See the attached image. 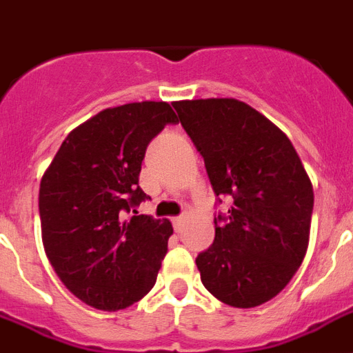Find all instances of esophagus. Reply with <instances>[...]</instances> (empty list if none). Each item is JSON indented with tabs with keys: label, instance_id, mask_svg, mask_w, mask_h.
I'll list each match as a JSON object with an SVG mask.
<instances>
[{
	"label": "esophagus",
	"instance_id": "34e87169",
	"mask_svg": "<svg viewBox=\"0 0 353 353\" xmlns=\"http://www.w3.org/2000/svg\"><path fill=\"white\" fill-rule=\"evenodd\" d=\"M171 222H173L174 231H176V232L182 231V227H183V218L182 216H174L173 220H171Z\"/></svg>",
	"mask_w": 353,
	"mask_h": 353
}]
</instances>
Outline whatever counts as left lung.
I'll return each instance as SVG.
<instances>
[{
    "instance_id": "8db88e82",
    "label": "left lung",
    "mask_w": 353,
    "mask_h": 353,
    "mask_svg": "<svg viewBox=\"0 0 353 353\" xmlns=\"http://www.w3.org/2000/svg\"><path fill=\"white\" fill-rule=\"evenodd\" d=\"M180 124L203 157L212 191L231 196L214 214V241L196 256L203 287L236 308L278 296L308 247L312 183L292 142L236 99L173 103Z\"/></svg>"
}]
</instances>
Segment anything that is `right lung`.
<instances>
[{"label": "right lung", "instance_id": "obj_1", "mask_svg": "<svg viewBox=\"0 0 353 353\" xmlns=\"http://www.w3.org/2000/svg\"><path fill=\"white\" fill-rule=\"evenodd\" d=\"M168 103L108 108L61 144L39 188L45 252L70 292L121 310L150 292L173 234L170 220L139 214L145 148L168 124Z\"/></svg>", "mask_w": 353, "mask_h": 353}]
</instances>
